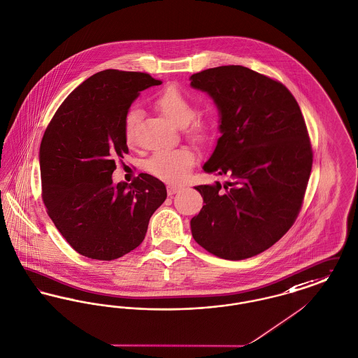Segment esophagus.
Segmentation results:
<instances>
[{
    "instance_id": "esophagus-1",
    "label": "esophagus",
    "mask_w": 358,
    "mask_h": 358,
    "mask_svg": "<svg viewBox=\"0 0 358 358\" xmlns=\"http://www.w3.org/2000/svg\"><path fill=\"white\" fill-rule=\"evenodd\" d=\"M179 189H180L179 186H169V187H167V194H169L170 196H172V195L176 194Z\"/></svg>"
}]
</instances>
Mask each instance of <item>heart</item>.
<instances>
[{"instance_id":"1","label":"heart","mask_w":358,"mask_h":358,"mask_svg":"<svg viewBox=\"0 0 358 358\" xmlns=\"http://www.w3.org/2000/svg\"><path fill=\"white\" fill-rule=\"evenodd\" d=\"M155 105L162 110L171 122L178 127H185L195 115V106L176 87H169L156 96ZM140 120V110L133 108L124 121V134L128 144H133L136 140V128ZM195 136H203L206 127L203 124H195L189 129ZM195 163L194 153L187 148L175 150H160L156 152L147 163V169L156 178L166 182H180L187 176L188 172Z\"/></svg>"}]
</instances>
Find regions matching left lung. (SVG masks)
Wrapping results in <instances>:
<instances>
[{
  "instance_id": "left-lung-1",
  "label": "left lung",
  "mask_w": 358,
  "mask_h": 358,
  "mask_svg": "<svg viewBox=\"0 0 358 358\" xmlns=\"http://www.w3.org/2000/svg\"><path fill=\"white\" fill-rule=\"evenodd\" d=\"M218 109L221 137L203 171L225 182L196 186L203 198L189 225L194 240L226 260L271 248L292 226L313 166L301 108L282 83L244 66L189 76Z\"/></svg>"
}]
</instances>
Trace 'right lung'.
I'll list each match as a JSON object with an SVG mask.
<instances>
[{
    "instance_id": "add662e5",
    "label": "right lung",
    "mask_w": 358,
    "mask_h": 358,
    "mask_svg": "<svg viewBox=\"0 0 358 358\" xmlns=\"http://www.w3.org/2000/svg\"><path fill=\"white\" fill-rule=\"evenodd\" d=\"M160 83L144 73H96L64 99L43 136L44 205L85 257L110 262L136 249L167 198L164 183L148 173L132 185L112 179L115 159L128 153L125 115L140 92Z\"/></svg>"
}]
</instances>
